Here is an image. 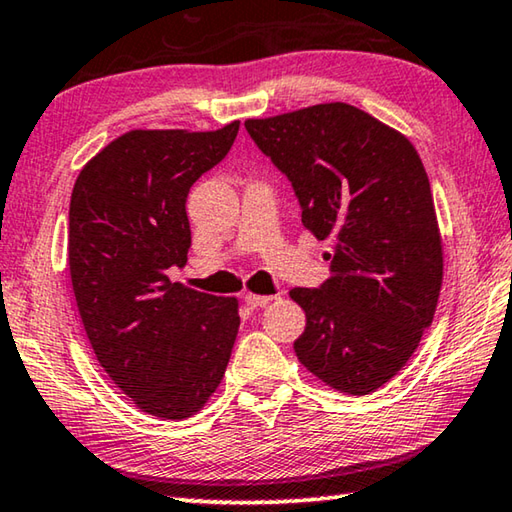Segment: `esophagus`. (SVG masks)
I'll return each mask as SVG.
<instances>
[{
	"instance_id": "34e87169",
	"label": "esophagus",
	"mask_w": 512,
	"mask_h": 512,
	"mask_svg": "<svg viewBox=\"0 0 512 512\" xmlns=\"http://www.w3.org/2000/svg\"><path fill=\"white\" fill-rule=\"evenodd\" d=\"M277 296H259V293H246L244 296V300H246V305L248 307H253V309H257V307H266L268 302H273Z\"/></svg>"
}]
</instances>
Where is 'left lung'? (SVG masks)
Listing matches in <instances>:
<instances>
[{"instance_id": "left-lung-1", "label": "left lung", "mask_w": 512, "mask_h": 512, "mask_svg": "<svg viewBox=\"0 0 512 512\" xmlns=\"http://www.w3.org/2000/svg\"><path fill=\"white\" fill-rule=\"evenodd\" d=\"M246 131L291 180L302 225L332 241V277L289 291L307 316L296 357L336 391H377L420 345L443 287V239L418 151L343 101L246 119Z\"/></svg>"}]
</instances>
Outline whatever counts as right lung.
<instances>
[{"instance_id": "right-lung-1", "label": "right lung", "mask_w": 512, "mask_h": 512, "mask_svg": "<svg viewBox=\"0 0 512 512\" xmlns=\"http://www.w3.org/2000/svg\"><path fill=\"white\" fill-rule=\"evenodd\" d=\"M239 131H128L81 169L69 201V275L101 368L144 413L192 418L219 388L239 300L171 282L187 262V194Z\"/></svg>"}]
</instances>
